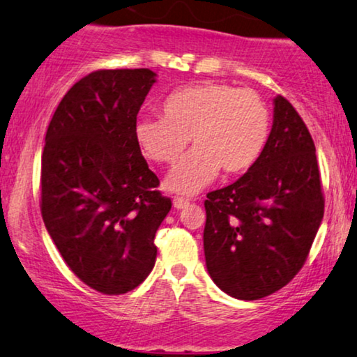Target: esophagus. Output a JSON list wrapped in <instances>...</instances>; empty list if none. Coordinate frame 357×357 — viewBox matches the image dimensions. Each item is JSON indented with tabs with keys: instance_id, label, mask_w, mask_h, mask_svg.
Listing matches in <instances>:
<instances>
[{
	"instance_id": "1",
	"label": "esophagus",
	"mask_w": 357,
	"mask_h": 357,
	"mask_svg": "<svg viewBox=\"0 0 357 357\" xmlns=\"http://www.w3.org/2000/svg\"><path fill=\"white\" fill-rule=\"evenodd\" d=\"M189 204L188 199H184V197H174L173 199V206L176 207V209H184Z\"/></svg>"
}]
</instances>
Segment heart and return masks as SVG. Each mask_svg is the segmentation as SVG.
<instances>
[{
  "label": "heart",
  "instance_id": "obj_1",
  "mask_svg": "<svg viewBox=\"0 0 357 357\" xmlns=\"http://www.w3.org/2000/svg\"><path fill=\"white\" fill-rule=\"evenodd\" d=\"M163 119L135 125L139 151L150 161L174 165L189 138L196 148L166 178L168 191L192 196L227 174L250 169L265 150L270 112L259 93L227 84H199L165 98Z\"/></svg>",
  "mask_w": 357,
  "mask_h": 357
}]
</instances>
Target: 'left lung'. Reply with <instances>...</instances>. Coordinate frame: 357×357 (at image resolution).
Wrapping results in <instances>:
<instances>
[{"label":"left lung","instance_id":"8db88e82","mask_svg":"<svg viewBox=\"0 0 357 357\" xmlns=\"http://www.w3.org/2000/svg\"><path fill=\"white\" fill-rule=\"evenodd\" d=\"M314 151L298 112L277 96L257 163L231 186L207 194L206 267L227 295L264 298L303 267L324 212Z\"/></svg>","mask_w":357,"mask_h":357}]
</instances>
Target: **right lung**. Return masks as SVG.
<instances>
[{"label": "right lung", "mask_w": 357, "mask_h": 357, "mask_svg": "<svg viewBox=\"0 0 357 357\" xmlns=\"http://www.w3.org/2000/svg\"><path fill=\"white\" fill-rule=\"evenodd\" d=\"M156 74L96 70L54 112L40 161V212L69 268L105 295L132 291L155 267V234L171 209L135 139Z\"/></svg>", "instance_id": "add662e5"}]
</instances>
